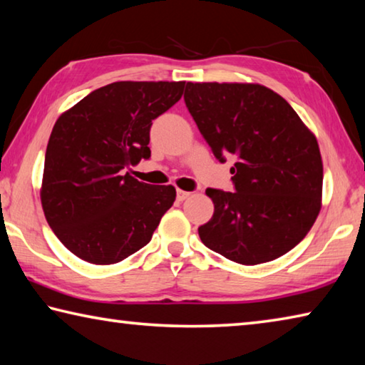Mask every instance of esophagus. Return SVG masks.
Returning a JSON list of instances; mask_svg holds the SVG:
<instances>
[{"mask_svg": "<svg viewBox=\"0 0 365 365\" xmlns=\"http://www.w3.org/2000/svg\"><path fill=\"white\" fill-rule=\"evenodd\" d=\"M191 193H188V191H183V190H177V200L178 201H185L187 197H190Z\"/></svg>", "mask_w": 365, "mask_h": 365, "instance_id": "1", "label": "esophagus"}]
</instances>
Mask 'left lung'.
<instances>
[{"label": "left lung", "mask_w": 365, "mask_h": 365, "mask_svg": "<svg viewBox=\"0 0 365 365\" xmlns=\"http://www.w3.org/2000/svg\"><path fill=\"white\" fill-rule=\"evenodd\" d=\"M185 104L214 156H237L235 191L207 188L214 214L201 242L256 265L293 250L322 206L324 165L314 133L280 95L257 83H187Z\"/></svg>", "instance_id": "1"}]
</instances>
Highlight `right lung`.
Returning <instances> with one entry per match:
<instances>
[{"label":"right lung","mask_w":365,"mask_h":365,"mask_svg":"<svg viewBox=\"0 0 365 365\" xmlns=\"http://www.w3.org/2000/svg\"><path fill=\"white\" fill-rule=\"evenodd\" d=\"M185 82H114L59 117L49 137L41 206L67 250L98 265L143 248L175 201L172 185L128 172L150 159L153 120L183 95Z\"/></svg>","instance_id":"obj_1"}]
</instances>
